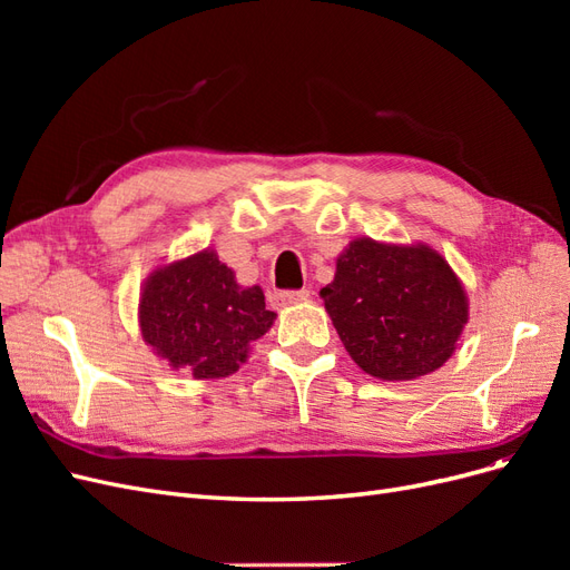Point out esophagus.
<instances>
[{
  "mask_svg": "<svg viewBox=\"0 0 570 570\" xmlns=\"http://www.w3.org/2000/svg\"><path fill=\"white\" fill-rule=\"evenodd\" d=\"M273 299L278 304H299L308 299V289H278Z\"/></svg>",
  "mask_w": 570,
  "mask_h": 570,
  "instance_id": "34e87169",
  "label": "esophagus"
}]
</instances>
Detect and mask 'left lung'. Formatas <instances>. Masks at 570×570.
Instances as JSON below:
<instances>
[{
    "mask_svg": "<svg viewBox=\"0 0 570 570\" xmlns=\"http://www.w3.org/2000/svg\"><path fill=\"white\" fill-rule=\"evenodd\" d=\"M344 350L368 375L411 381L440 368L469 321L463 287L430 247L354 239L321 289Z\"/></svg>",
    "mask_w": 570,
    "mask_h": 570,
    "instance_id": "left-lung-1",
    "label": "left lung"
}]
</instances>
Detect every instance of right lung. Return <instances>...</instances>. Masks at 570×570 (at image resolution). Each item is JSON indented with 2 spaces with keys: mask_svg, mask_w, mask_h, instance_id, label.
<instances>
[{
  "mask_svg": "<svg viewBox=\"0 0 570 570\" xmlns=\"http://www.w3.org/2000/svg\"><path fill=\"white\" fill-rule=\"evenodd\" d=\"M258 285H237L214 252L151 273L140 299L142 335L174 368L226 377L247 358L249 342L273 325Z\"/></svg>",
  "mask_w": 570,
  "mask_h": 570,
  "instance_id": "1",
  "label": "right lung"
}]
</instances>
